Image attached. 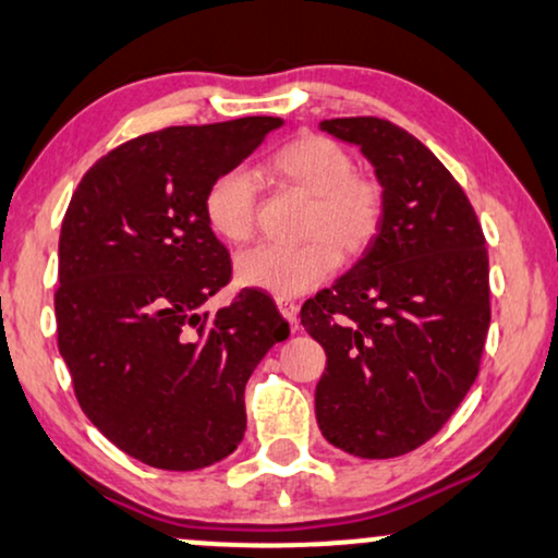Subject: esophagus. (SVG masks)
<instances>
[{
    "instance_id": "obj_1",
    "label": "esophagus",
    "mask_w": 558,
    "mask_h": 558,
    "mask_svg": "<svg viewBox=\"0 0 558 558\" xmlns=\"http://www.w3.org/2000/svg\"><path fill=\"white\" fill-rule=\"evenodd\" d=\"M275 306H278V312L283 314V319L295 329V322H299V306H295L291 299H275Z\"/></svg>"
}]
</instances>
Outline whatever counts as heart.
Here are the masks:
<instances>
[{
	"label": "heart",
	"instance_id": "obj_1",
	"mask_svg": "<svg viewBox=\"0 0 558 558\" xmlns=\"http://www.w3.org/2000/svg\"><path fill=\"white\" fill-rule=\"evenodd\" d=\"M267 178L312 197L301 246H255L236 257V283L278 299H293L322 286L344 257L371 246L384 218V193L357 178L350 151L327 136H301L267 159ZM208 227L223 242L242 244L255 231L257 180L246 169H227L210 182L203 201Z\"/></svg>",
	"mask_w": 558,
	"mask_h": 558
}]
</instances>
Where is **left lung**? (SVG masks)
<instances>
[{"label":"left lung","mask_w":558,"mask_h":558,"mask_svg":"<svg viewBox=\"0 0 558 558\" xmlns=\"http://www.w3.org/2000/svg\"><path fill=\"white\" fill-rule=\"evenodd\" d=\"M319 129L371 161L384 218L365 255L301 308L327 352L316 422L344 453L397 458L446 425L478 376L486 242L466 193L412 133L378 118Z\"/></svg>","instance_id":"8db88e82"}]
</instances>
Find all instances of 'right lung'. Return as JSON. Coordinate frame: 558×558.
I'll return each instance as SVG.
<instances>
[{"label":"right lung","instance_id":"right-lung-1","mask_svg":"<svg viewBox=\"0 0 558 558\" xmlns=\"http://www.w3.org/2000/svg\"><path fill=\"white\" fill-rule=\"evenodd\" d=\"M283 118L178 125L112 149L84 174L59 239L56 324L76 399L112 446L146 466L195 471L234 453L244 386L291 327L272 299L229 283L203 201Z\"/></svg>","mask_w":558,"mask_h":558}]
</instances>
